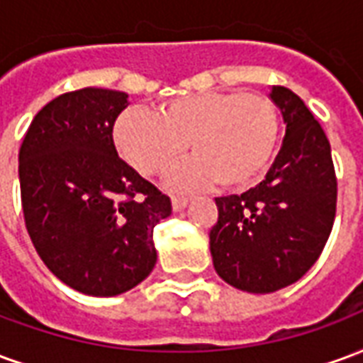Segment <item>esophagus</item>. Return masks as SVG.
<instances>
[{
    "label": "esophagus",
    "instance_id": "1",
    "mask_svg": "<svg viewBox=\"0 0 363 363\" xmlns=\"http://www.w3.org/2000/svg\"><path fill=\"white\" fill-rule=\"evenodd\" d=\"M189 196H173V210L174 212H179V210H182L184 206L189 204Z\"/></svg>",
    "mask_w": 363,
    "mask_h": 363
}]
</instances>
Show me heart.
Returning <instances> with one entry per match:
<instances>
[{
  "mask_svg": "<svg viewBox=\"0 0 363 363\" xmlns=\"http://www.w3.org/2000/svg\"><path fill=\"white\" fill-rule=\"evenodd\" d=\"M280 135V114L262 93L208 91L167 103L161 112L128 108L114 126V142L142 174H157L190 143L196 155L177 165L169 181L190 189L218 181L249 186L264 173Z\"/></svg>",
  "mask_w": 363,
  "mask_h": 363,
  "instance_id": "b5f03b06",
  "label": "heart"
}]
</instances>
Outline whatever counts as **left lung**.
Masks as SVG:
<instances>
[{"label": "left lung", "instance_id": "8db88e82", "mask_svg": "<svg viewBox=\"0 0 363 363\" xmlns=\"http://www.w3.org/2000/svg\"><path fill=\"white\" fill-rule=\"evenodd\" d=\"M286 138L267 179L241 196L216 198L210 231L216 272L233 288L270 294L297 281L317 262L336 216L330 143L311 111L288 87L270 93Z\"/></svg>", "mask_w": 363, "mask_h": 363}]
</instances>
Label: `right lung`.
Listing matches in <instances>:
<instances>
[{"label":"right lung","instance_id":"obj_1","mask_svg":"<svg viewBox=\"0 0 363 363\" xmlns=\"http://www.w3.org/2000/svg\"><path fill=\"white\" fill-rule=\"evenodd\" d=\"M122 91H69L38 111L19 150L21 204L30 241L54 276L87 296H118L157 262L153 228L171 198L114 147Z\"/></svg>","mask_w":363,"mask_h":363}]
</instances>
